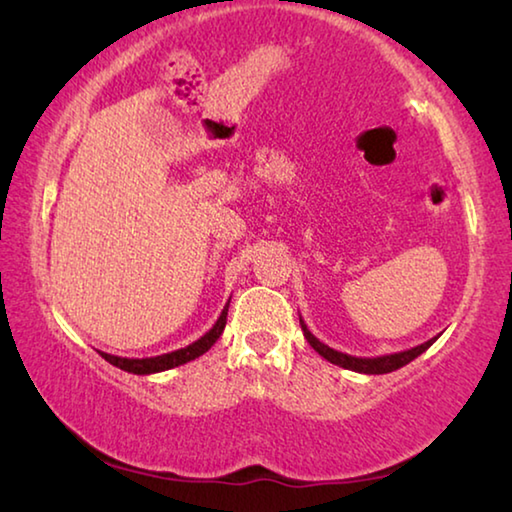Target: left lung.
Wrapping results in <instances>:
<instances>
[{
    "label": "left lung",
    "instance_id": "left-lung-1",
    "mask_svg": "<svg viewBox=\"0 0 512 512\" xmlns=\"http://www.w3.org/2000/svg\"><path fill=\"white\" fill-rule=\"evenodd\" d=\"M300 327L302 332H305V339L309 341L311 348H314L320 357L327 359L329 363H334V366H341L345 370H354V372H363V375H384V372H393L397 368L406 366V363H411L415 357H420L424 350H429L433 343H436L438 336H433V339L424 341L422 345H415L411 350H404V352H395V354H381V357H352V354H345L339 352L334 348H329L323 341H318L314 334L309 332V327L305 325V320L300 318Z\"/></svg>",
    "mask_w": 512,
    "mask_h": 512
}]
</instances>
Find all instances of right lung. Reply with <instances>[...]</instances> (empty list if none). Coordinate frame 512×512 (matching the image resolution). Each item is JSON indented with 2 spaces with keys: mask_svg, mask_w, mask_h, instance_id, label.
<instances>
[{
  "mask_svg": "<svg viewBox=\"0 0 512 512\" xmlns=\"http://www.w3.org/2000/svg\"><path fill=\"white\" fill-rule=\"evenodd\" d=\"M228 307H230V300L225 302V307L221 311V316L216 318V323L212 325L210 332H205L201 339L189 343L187 348H180V350H173L167 354H160V357H146V359H126V357H115V354H108V352H99L103 359L112 366H117L126 372H133V375H153V372H162V370H171V368H178L183 366L187 361H194L205 354L207 350L212 348V345L219 341V336L223 334L225 329V320H228Z\"/></svg>",
  "mask_w": 512,
  "mask_h": 512,
  "instance_id": "add662e5",
  "label": "right lung"
}]
</instances>
